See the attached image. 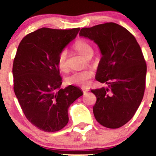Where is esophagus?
<instances>
[{
	"label": "esophagus",
	"instance_id": "1",
	"mask_svg": "<svg viewBox=\"0 0 156 156\" xmlns=\"http://www.w3.org/2000/svg\"><path fill=\"white\" fill-rule=\"evenodd\" d=\"M90 90V88L88 87H82V91H83L84 93H85L86 92H88Z\"/></svg>",
	"mask_w": 156,
	"mask_h": 156
}]
</instances>
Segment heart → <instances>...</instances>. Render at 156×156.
Instances as JSON below:
<instances>
[{"label": "heart", "instance_id": "1", "mask_svg": "<svg viewBox=\"0 0 156 156\" xmlns=\"http://www.w3.org/2000/svg\"><path fill=\"white\" fill-rule=\"evenodd\" d=\"M74 49L82 55L87 58L92 55L93 50L92 47L87 41L84 39H79L74 43ZM58 66L60 70L66 71L68 69L67 63V50L63 49L58 56ZM93 76V71L90 69H86L82 71H74L66 79V82L70 85H74L81 87H87L90 83V79Z\"/></svg>", "mask_w": 156, "mask_h": 156}]
</instances>
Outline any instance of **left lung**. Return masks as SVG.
<instances>
[{
    "label": "left lung",
    "mask_w": 156,
    "mask_h": 156,
    "mask_svg": "<svg viewBox=\"0 0 156 156\" xmlns=\"http://www.w3.org/2000/svg\"><path fill=\"white\" fill-rule=\"evenodd\" d=\"M80 36L93 40L102 57L96 75L107 87L91 90L96 96V120L109 129H118L133 118L145 90L147 65L140 46L127 29L114 23L83 27Z\"/></svg>",
    "instance_id": "left-lung-1"
}]
</instances>
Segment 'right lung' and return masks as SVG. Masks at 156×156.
Here are the masks:
<instances>
[{
	"label": "right lung",
	"instance_id": "right-lung-1",
	"mask_svg": "<svg viewBox=\"0 0 156 156\" xmlns=\"http://www.w3.org/2000/svg\"><path fill=\"white\" fill-rule=\"evenodd\" d=\"M80 27H42L20 41L13 63L14 91L24 115L45 132L61 130L69 122L68 109L83 93L69 85L60 88L58 56L76 38Z\"/></svg>",
	"mask_w": 156,
	"mask_h": 156
}]
</instances>
